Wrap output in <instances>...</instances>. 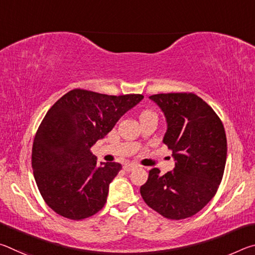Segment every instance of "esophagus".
<instances>
[{
  "label": "esophagus",
  "instance_id": "obj_1",
  "mask_svg": "<svg viewBox=\"0 0 255 255\" xmlns=\"http://www.w3.org/2000/svg\"><path fill=\"white\" fill-rule=\"evenodd\" d=\"M136 167H138V165H136L135 163H126L124 165V170L126 172H131L132 170H135Z\"/></svg>",
  "mask_w": 255,
  "mask_h": 255
}]
</instances>
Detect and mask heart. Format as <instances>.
Returning a JSON list of instances; mask_svg holds the SVG:
<instances>
[{
	"instance_id": "1",
	"label": "heart",
	"mask_w": 255,
	"mask_h": 255,
	"mask_svg": "<svg viewBox=\"0 0 255 255\" xmlns=\"http://www.w3.org/2000/svg\"><path fill=\"white\" fill-rule=\"evenodd\" d=\"M145 114H149V112H145ZM145 114H143V115H145Z\"/></svg>"
}]
</instances>
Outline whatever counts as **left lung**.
<instances>
[{
  "mask_svg": "<svg viewBox=\"0 0 255 255\" xmlns=\"http://www.w3.org/2000/svg\"><path fill=\"white\" fill-rule=\"evenodd\" d=\"M165 116L163 143L172 150L175 167L164 175L149 171L140 195L163 217L184 219L200 211L217 192L225 170L227 140L222 120L193 93L149 97Z\"/></svg>",
  "mask_w": 255,
  "mask_h": 255,
  "instance_id": "8db88e82",
  "label": "left lung"
}]
</instances>
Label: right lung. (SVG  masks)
Instances as JSON below:
<instances>
[{"instance_id": "obj_1", "label": "right lung", "mask_w": 255, "mask_h": 255, "mask_svg": "<svg viewBox=\"0 0 255 255\" xmlns=\"http://www.w3.org/2000/svg\"><path fill=\"white\" fill-rule=\"evenodd\" d=\"M143 98L75 89L48 110L34 136L31 164L40 195L55 213L81 221L103 208L122 164H97L91 147Z\"/></svg>"}]
</instances>
